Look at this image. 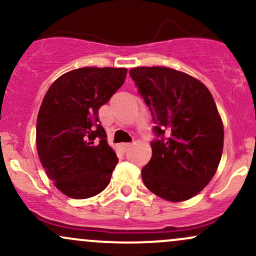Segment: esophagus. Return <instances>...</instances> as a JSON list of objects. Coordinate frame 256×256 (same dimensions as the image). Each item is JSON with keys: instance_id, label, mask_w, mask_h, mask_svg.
<instances>
[{"instance_id": "34e87169", "label": "esophagus", "mask_w": 256, "mask_h": 256, "mask_svg": "<svg viewBox=\"0 0 256 256\" xmlns=\"http://www.w3.org/2000/svg\"><path fill=\"white\" fill-rule=\"evenodd\" d=\"M130 143H120V144H119V148H120V150H122V152H126V150H128V147H130Z\"/></svg>"}]
</instances>
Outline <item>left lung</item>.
Returning <instances> with one entry per match:
<instances>
[{
	"mask_svg": "<svg viewBox=\"0 0 256 256\" xmlns=\"http://www.w3.org/2000/svg\"><path fill=\"white\" fill-rule=\"evenodd\" d=\"M130 76L160 136L150 144L143 184L165 200L190 199L212 181L222 156L224 124L214 98L198 78L175 69L137 66Z\"/></svg>",
	"mask_w": 256,
	"mask_h": 256,
	"instance_id": "1",
	"label": "left lung"
}]
</instances>
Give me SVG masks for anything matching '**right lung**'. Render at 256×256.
<instances>
[{
  "label": "right lung",
  "instance_id": "right-lung-1",
  "mask_svg": "<svg viewBox=\"0 0 256 256\" xmlns=\"http://www.w3.org/2000/svg\"><path fill=\"white\" fill-rule=\"evenodd\" d=\"M126 72L109 66L70 70L44 94L36 148L46 175L70 198H91L110 182L118 156L106 142L98 110L122 86Z\"/></svg>",
  "mask_w": 256,
  "mask_h": 256
}]
</instances>
